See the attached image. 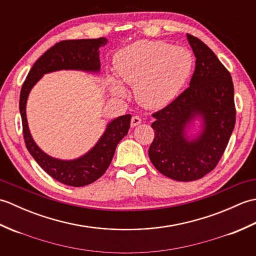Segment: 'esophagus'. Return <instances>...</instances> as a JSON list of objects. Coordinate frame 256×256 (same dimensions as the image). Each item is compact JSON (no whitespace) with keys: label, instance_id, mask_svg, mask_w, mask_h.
I'll list each match as a JSON object with an SVG mask.
<instances>
[{"label":"esophagus","instance_id":"obj_1","mask_svg":"<svg viewBox=\"0 0 256 256\" xmlns=\"http://www.w3.org/2000/svg\"><path fill=\"white\" fill-rule=\"evenodd\" d=\"M140 123H142V120H140V116H132V118H131V126L132 128L138 126V125H140Z\"/></svg>","mask_w":256,"mask_h":256}]
</instances>
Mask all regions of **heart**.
<instances>
[{
  "label": "heart",
  "instance_id": "b5f03b06",
  "mask_svg": "<svg viewBox=\"0 0 256 256\" xmlns=\"http://www.w3.org/2000/svg\"><path fill=\"white\" fill-rule=\"evenodd\" d=\"M192 57L186 48L165 42L140 40L120 50L114 58L118 77L134 86L140 106L155 110L170 103L189 78ZM113 94L125 89L116 76L108 78Z\"/></svg>",
  "mask_w": 256,
  "mask_h": 256
}]
</instances>
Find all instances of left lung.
<instances>
[{"instance_id":"1","label":"left lung","mask_w":256,"mask_h":256,"mask_svg":"<svg viewBox=\"0 0 256 256\" xmlns=\"http://www.w3.org/2000/svg\"><path fill=\"white\" fill-rule=\"evenodd\" d=\"M187 40L196 57L189 88L153 114L155 136L148 150L156 170L178 182L197 180L214 170L236 124L230 72L199 38L187 34Z\"/></svg>"}]
</instances>
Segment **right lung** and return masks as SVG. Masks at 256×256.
I'll list each match as a JSON object with an SVG mask.
<instances>
[{
    "label": "right lung",
    "instance_id": "add662e5",
    "mask_svg": "<svg viewBox=\"0 0 256 256\" xmlns=\"http://www.w3.org/2000/svg\"><path fill=\"white\" fill-rule=\"evenodd\" d=\"M108 40H62L38 58L30 70L20 96V112L23 124L26 148L36 162L48 175L59 182L72 187H82L99 179L110 166L116 145L128 134L131 114L118 116L106 124V131L90 150L74 160H59L42 150L32 138L26 118V103L30 92L42 76L59 70H79L90 74L100 72L99 48Z\"/></svg>",
    "mask_w": 256,
    "mask_h": 256
}]
</instances>
